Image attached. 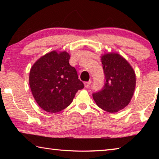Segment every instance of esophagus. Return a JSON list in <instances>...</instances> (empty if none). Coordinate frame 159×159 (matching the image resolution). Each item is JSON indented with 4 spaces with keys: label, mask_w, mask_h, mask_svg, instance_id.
Masks as SVG:
<instances>
[{
    "label": "esophagus",
    "mask_w": 159,
    "mask_h": 159,
    "mask_svg": "<svg viewBox=\"0 0 159 159\" xmlns=\"http://www.w3.org/2000/svg\"><path fill=\"white\" fill-rule=\"evenodd\" d=\"M90 84H91V80H89V81H87V82L84 83V85H85V88L89 87Z\"/></svg>",
    "instance_id": "1"
}]
</instances>
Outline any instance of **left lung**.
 <instances>
[{
    "label": "left lung",
    "mask_w": 159,
    "mask_h": 159,
    "mask_svg": "<svg viewBox=\"0 0 159 159\" xmlns=\"http://www.w3.org/2000/svg\"><path fill=\"white\" fill-rule=\"evenodd\" d=\"M104 74V85L93 93L94 100L99 108L115 113L128 105L135 88V74L132 66L121 56L109 53L102 57Z\"/></svg>",
    "instance_id": "1"
}]
</instances>
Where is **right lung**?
Masks as SVG:
<instances>
[{"label": "right lung", "mask_w": 159, "mask_h": 159, "mask_svg": "<svg viewBox=\"0 0 159 159\" xmlns=\"http://www.w3.org/2000/svg\"><path fill=\"white\" fill-rule=\"evenodd\" d=\"M66 52H49L36 61L29 74V85L37 104L48 112L66 108L78 90L84 88L77 71L69 63Z\"/></svg>", "instance_id": "right-lung-1"}]
</instances>
